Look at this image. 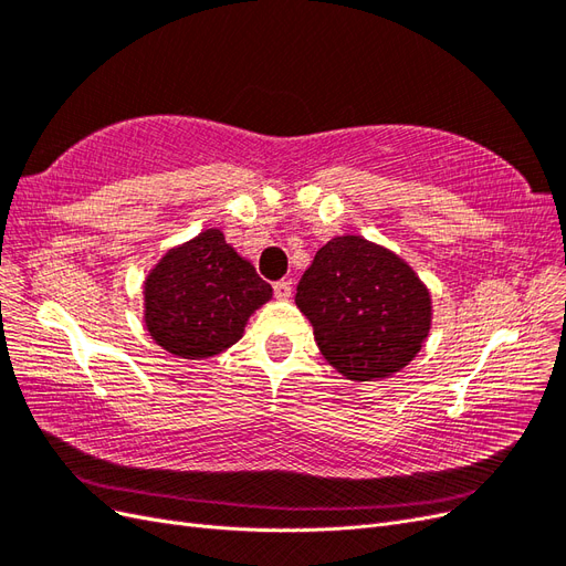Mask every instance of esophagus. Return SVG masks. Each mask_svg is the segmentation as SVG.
<instances>
[{
  "label": "esophagus",
  "instance_id": "34e87169",
  "mask_svg": "<svg viewBox=\"0 0 566 566\" xmlns=\"http://www.w3.org/2000/svg\"><path fill=\"white\" fill-rule=\"evenodd\" d=\"M273 295H276L279 300H290V295H293V281L283 279V281L273 283Z\"/></svg>",
  "mask_w": 566,
  "mask_h": 566
}]
</instances>
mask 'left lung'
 Masks as SVG:
<instances>
[{"mask_svg": "<svg viewBox=\"0 0 566 566\" xmlns=\"http://www.w3.org/2000/svg\"><path fill=\"white\" fill-rule=\"evenodd\" d=\"M295 302L323 356L349 380L401 370L430 333L432 306L420 279L358 235L333 238L316 252Z\"/></svg>", "mask_w": 566, "mask_h": 566, "instance_id": "8db88e82", "label": "left lung"}]
</instances>
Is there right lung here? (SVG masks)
I'll use <instances>...</instances> for the list:
<instances>
[{
  "instance_id": "1",
  "label": "right lung",
  "mask_w": 566,
  "mask_h": 566,
  "mask_svg": "<svg viewBox=\"0 0 566 566\" xmlns=\"http://www.w3.org/2000/svg\"><path fill=\"white\" fill-rule=\"evenodd\" d=\"M146 328L169 354L214 356L241 339L271 285L217 229L169 250L146 281Z\"/></svg>"
}]
</instances>
